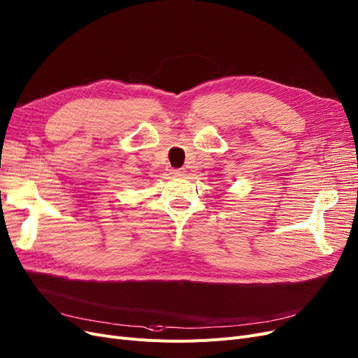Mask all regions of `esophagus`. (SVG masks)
I'll list each match as a JSON object with an SVG mask.
<instances>
[{"instance_id": "34e87169", "label": "esophagus", "mask_w": 358, "mask_h": 358, "mask_svg": "<svg viewBox=\"0 0 358 358\" xmlns=\"http://www.w3.org/2000/svg\"><path fill=\"white\" fill-rule=\"evenodd\" d=\"M173 175H175V178H183V176H187V170L176 169V170H173Z\"/></svg>"}]
</instances>
